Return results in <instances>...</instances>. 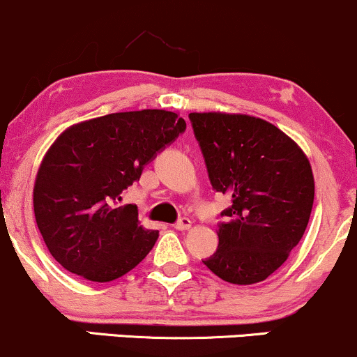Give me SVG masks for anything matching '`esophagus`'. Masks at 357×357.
Listing matches in <instances>:
<instances>
[{
	"instance_id": "esophagus-1",
	"label": "esophagus",
	"mask_w": 357,
	"mask_h": 357,
	"mask_svg": "<svg viewBox=\"0 0 357 357\" xmlns=\"http://www.w3.org/2000/svg\"><path fill=\"white\" fill-rule=\"evenodd\" d=\"M191 223H192V221L190 218H181L178 221V223H174V228H176V230H179V231H186V230H190V228H191Z\"/></svg>"
}]
</instances>
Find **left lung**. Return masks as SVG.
Wrapping results in <instances>:
<instances>
[{"label":"left lung","instance_id":"obj_1","mask_svg":"<svg viewBox=\"0 0 357 357\" xmlns=\"http://www.w3.org/2000/svg\"><path fill=\"white\" fill-rule=\"evenodd\" d=\"M213 190L231 206L218 248L203 264L236 285L265 280L304 236L314 204L309 159L287 134L245 114L191 112Z\"/></svg>","mask_w":357,"mask_h":357}]
</instances>
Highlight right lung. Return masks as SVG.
I'll return each instance as SVG.
<instances>
[{
	"label": "right lung",
	"mask_w": 357,
	"mask_h": 357,
	"mask_svg": "<svg viewBox=\"0 0 357 357\" xmlns=\"http://www.w3.org/2000/svg\"><path fill=\"white\" fill-rule=\"evenodd\" d=\"M184 130L178 114L144 109L90 119L56 137L36 174L33 208L61 267L90 282H110L144 260L159 231L142 228L134 204L117 203Z\"/></svg>",
	"instance_id": "add662e5"
}]
</instances>
